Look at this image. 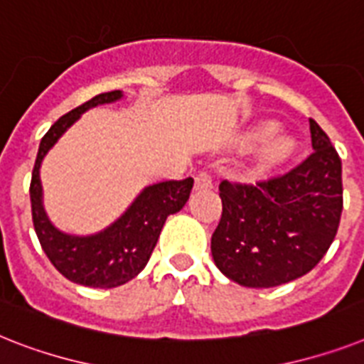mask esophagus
Instances as JSON below:
<instances>
[{"mask_svg":"<svg viewBox=\"0 0 364 364\" xmlns=\"http://www.w3.org/2000/svg\"><path fill=\"white\" fill-rule=\"evenodd\" d=\"M194 185H196V188H209L213 185L211 176L208 172H200L194 179Z\"/></svg>","mask_w":364,"mask_h":364,"instance_id":"1","label":"esophagus"}]
</instances>
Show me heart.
<instances>
[{"instance_id": "heart-1", "label": "heart", "mask_w": 364, "mask_h": 364, "mask_svg": "<svg viewBox=\"0 0 364 364\" xmlns=\"http://www.w3.org/2000/svg\"><path fill=\"white\" fill-rule=\"evenodd\" d=\"M279 131V125L273 121H265L259 123L258 127H254L252 131H249L243 136V146L245 147H254L258 144H264L259 147L258 164L259 170H271L280 162H284L295 149L294 138H289L286 134H274Z\"/></svg>"}]
</instances>
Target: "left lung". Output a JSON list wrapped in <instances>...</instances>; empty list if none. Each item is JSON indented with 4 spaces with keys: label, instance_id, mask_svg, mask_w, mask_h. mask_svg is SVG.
I'll list each match as a JSON object with an SVG mask.
<instances>
[{
    "label": "left lung",
    "instance_id": "8db88e82",
    "mask_svg": "<svg viewBox=\"0 0 364 364\" xmlns=\"http://www.w3.org/2000/svg\"><path fill=\"white\" fill-rule=\"evenodd\" d=\"M314 151L286 173L218 185L223 215L211 237L213 262L247 288H273L318 265L342 215V162L310 119Z\"/></svg>",
    "mask_w": 364,
    "mask_h": 364
}]
</instances>
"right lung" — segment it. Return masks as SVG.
Wrapping results in <instances>:
<instances>
[{
	"label": "right lung",
	"mask_w": 364,
	"mask_h": 364,
	"mask_svg": "<svg viewBox=\"0 0 364 364\" xmlns=\"http://www.w3.org/2000/svg\"><path fill=\"white\" fill-rule=\"evenodd\" d=\"M121 97V91L100 93L61 115L41 140L29 185L33 228L44 254L65 279L90 288H115L134 279L149 262L168 215L183 209L194 185V179L187 177L181 181H162L144 188L125 215L97 235H67L50 224L43 209V188L38 179L44 155L85 110L114 102Z\"/></svg>",
	"instance_id": "add662e5"
}]
</instances>
